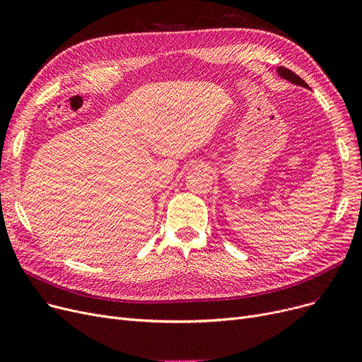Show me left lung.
Segmentation results:
<instances>
[{
	"label": "left lung",
	"instance_id": "left-lung-1",
	"mask_svg": "<svg viewBox=\"0 0 362 362\" xmlns=\"http://www.w3.org/2000/svg\"><path fill=\"white\" fill-rule=\"evenodd\" d=\"M276 73H277V76L280 79H283V81H286V82H291L292 85H296V86H302V88H307V89H310V86L303 82L299 76L296 74V73H293V71H291L289 69H284V67H277L276 69Z\"/></svg>",
	"mask_w": 362,
	"mask_h": 362
}]
</instances>
